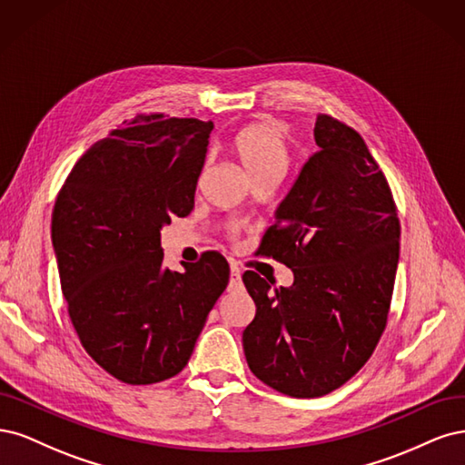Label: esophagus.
Masks as SVG:
<instances>
[{
    "label": "esophagus",
    "mask_w": 465,
    "mask_h": 465,
    "mask_svg": "<svg viewBox=\"0 0 465 465\" xmlns=\"http://www.w3.org/2000/svg\"><path fill=\"white\" fill-rule=\"evenodd\" d=\"M242 286V271H239L237 266H232L230 268V288L235 290Z\"/></svg>",
    "instance_id": "34e87169"
}]
</instances>
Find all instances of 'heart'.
Masks as SVG:
<instances>
[{
  "label": "heart",
  "mask_w": 465,
  "mask_h": 465,
  "mask_svg": "<svg viewBox=\"0 0 465 465\" xmlns=\"http://www.w3.org/2000/svg\"><path fill=\"white\" fill-rule=\"evenodd\" d=\"M230 151L249 182L268 175L282 177L288 168V148L282 129L272 119H259L239 129Z\"/></svg>",
  "instance_id": "1"
}]
</instances>
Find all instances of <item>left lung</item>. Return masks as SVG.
I'll return each mask as SVG.
<instances>
[{
  "mask_svg": "<svg viewBox=\"0 0 465 465\" xmlns=\"http://www.w3.org/2000/svg\"><path fill=\"white\" fill-rule=\"evenodd\" d=\"M312 133L319 151L259 249L292 268L293 283L276 288L243 274L257 305L243 331L247 365L293 398L332 392L367 363L384 332L400 259L396 204L361 134L328 115Z\"/></svg>",
  "mask_w": 465,
  "mask_h": 465,
  "instance_id": "left-lung-1",
  "label": "left lung"
}]
</instances>
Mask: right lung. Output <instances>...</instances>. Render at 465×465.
<instances>
[{"label":"right lung","mask_w":465,"mask_h":465,"mask_svg":"<svg viewBox=\"0 0 465 465\" xmlns=\"http://www.w3.org/2000/svg\"><path fill=\"white\" fill-rule=\"evenodd\" d=\"M213 122L137 115L74 163L52 213V245L86 353L127 384L175 377L230 282L208 251L172 272L160 232L194 206Z\"/></svg>","instance_id":"1"}]
</instances>
